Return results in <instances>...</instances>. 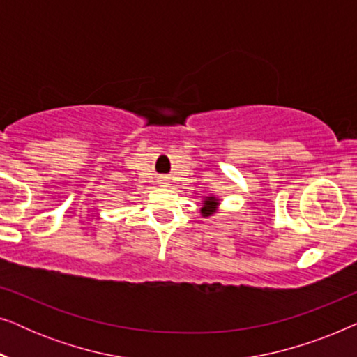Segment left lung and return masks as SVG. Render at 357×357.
<instances>
[{
    "label": "left lung",
    "mask_w": 357,
    "mask_h": 357,
    "mask_svg": "<svg viewBox=\"0 0 357 357\" xmlns=\"http://www.w3.org/2000/svg\"><path fill=\"white\" fill-rule=\"evenodd\" d=\"M202 204H203V208L199 209V211H202L203 218L214 216V214L218 213V208H219V198L214 197V195H211V197H204Z\"/></svg>",
    "instance_id": "left-lung-1"
}]
</instances>
